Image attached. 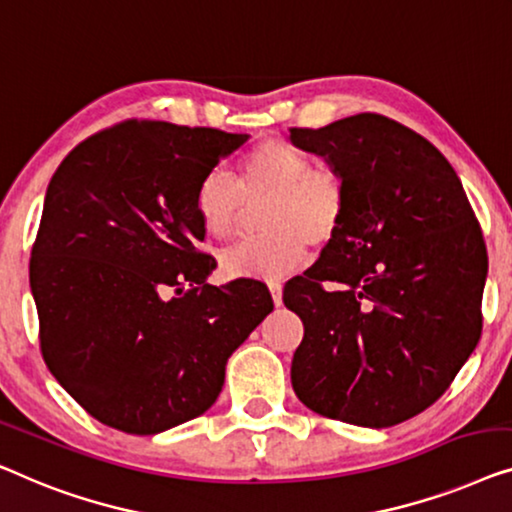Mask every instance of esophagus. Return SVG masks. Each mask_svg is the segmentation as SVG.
Instances as JSON below:
<instances>
[{"label": "esophagus", "mask_w": 512, "mask_h": 512, "mask_svg": "<svg viewBox=\"0 0 512 512\" xmlns=\"http://www.w3.org/2000/svg\"><path fill=\"white\" fill-rule=\"evenodd\" d=\"M269 290H271L273 304L276 306L283 304V283H280V280H269Z\"/></svg>", "instance_id": "esophagus-1"}]
</instances>
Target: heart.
Here are the masks:
<instances>
[{"label":"heart","mask_w":512,"mask_h":512,"mask_svg":"<svg viewBox=\"0 0 512 512\" xmlns=\"http://www.w3.org/2000/svg\"><path fill=\"white\" fill-rule=\"evenodd\" d=\"M264 197L259 225L266 232L222 253L227 276H285L304 262L308 243L322 248L336 239L348 211V185L334 164H313L304 148L269 136L241 157L236 181L222 171L201 176L194 213L211 239L227 241L241 229L246 201Z\"/></svg>","instance_id":"heart-1"}]
</instances>
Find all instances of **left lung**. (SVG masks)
<instances>
[{
	"label": "left lung",
	"instance_id": "8db88e82",
	"mask_svg": "<svg viewBox=\"0 0 512 512\" xmlns=\"http://www.w3.org/2000/svg\"><path fill=\"white\" fill-rule=\"evenodd\" d=\"M348 185L341 232L283 290L304 322L292 387L329 420L383 429L438 401L480 341L487 248L434 143L380 113L290 127Z\"/></svg>",
	"mask_w": 512,
	"mask_h": 512
}]
</instances>
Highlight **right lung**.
I'll list each match as a JSON object with an SVG mask.
<instances>
[{
	"mask_svg": "<svg viewBox=\"0 0 512 512\" xmlns=\"http://www.w3.org/2000/svg\"><path fill=\"white\" fill-rule=\"evenodd\" d=\"M246 139L132 118L50 178L30 257L39 348L106 427L150 436L206 413L229 355L273 311L262 280L206 283L218 262L194 213L201 176Z\"/></svg>",
	"mask_w": 512,
	"mask_h": 512,
	"instance_id": "right-lung-1",
	"label": "right lung"
}]
</instances>
